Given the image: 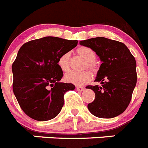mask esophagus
I'll return each mask as SVG.
<instances>
[{"label": "esophagus", "instance_id": "34e87169", "mask_svg": "<svg viewBox=\"0 0 148 148\" xmlns=\"http://www.w3.org/2000/svg\"><path fill=\"white\" fill-rule=\"evenodd\" d=\"M77 90H78V91H82V90H84V88L82 87V86H77Z\"/></svg>", "mask_w": 148, "mask_h": 148}]
</instances>
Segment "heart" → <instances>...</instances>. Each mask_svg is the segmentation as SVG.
<instances>
[{"instance_id": "heart-1", "label": "heart", "mask_w": 148, "mask_h": 148, "mask_svg": "<svg viewBox=\"0 0 148 148\" xmlns=\"http://www.w3.org/2000/svg\"><path fill=\"white\" fill-rule=\"evenodd\" d=\"M77 54L86 61L85 67H87L90 70L95 71L97 69L94 60L96 59V53L94 50L86 46H80L76 51ZM69 53H65L59 58L58 64L60 69L63 71H66L69 69ZM65 80L69 83H72L76 86H82L87 83L91 79V74L88 71H70L65 74Z\"/></svg>"}]
</instances>
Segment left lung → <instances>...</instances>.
<instances>
[{
    "mask_svg": "<svg viewBox=\"0 0 148 148\" xmlns=\"http://www.w3.org/2000/svg\"><path fill=\"white\" fill-rule=\"evenodd\" d=\"M81 46L95 51L102 62L95 82L101 86H88L95 99L88 105L89 111L99 118H114L128 106L136 84V62L130 50L119 41L98 37L79 41Z\"/></svg>",
    "mask_w": 148,
    "mask_h": 148,
    "instance_id": "obj_1",
    "label": "left lung"
}]
</instances>
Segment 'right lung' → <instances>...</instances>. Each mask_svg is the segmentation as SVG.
I'll use <instances>...</instances> for the list:
<instances>
[{
  "label": "right lung",
  "mask_w": 148,
  "mask_h": 148,
  "mask_svg": "<svg viewBox=\"0 0 148 148\" xmlns=\"http://www.w3.org/2000/svg\"><path fill=\"white\" fill-rule=\"evenodd\" d=\"M77 40L45 37L26 42L13 62V92L26 115L38 121L54 119L64 104V94L71 83L60 81L63 73L59 58L76 47Z\"/></svg>",
  "instance_id": "add662e5"
}]
</instances>
